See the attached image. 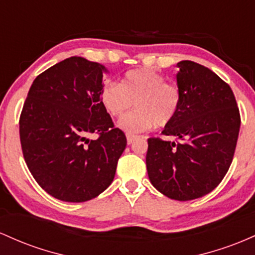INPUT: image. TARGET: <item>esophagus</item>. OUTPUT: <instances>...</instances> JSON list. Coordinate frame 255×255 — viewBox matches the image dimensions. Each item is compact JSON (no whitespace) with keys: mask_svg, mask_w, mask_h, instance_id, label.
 I'll use <instances>...</instances> for the list:
<instances>
[{"mask_svg":"<svg viewBox=\"0 0 255 255\" xmlns=\"http://www.w3.org/2000/svg\"><path fill=\"white\" fill-rule=\"evenodd\" d=\"M127 138H128V144H132V143L135 142V139H137V136H135V135H128Z\"/></svg>","mask_w":255,"mask_h":255,"instance_id":"1","label":"esophagus"}]
</instances>
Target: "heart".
Wrapping results in <instances>:
<instances>
[{
	"instance_id": "heart-1",
	"label": "heart",
	"mask_w": 255,
	"mask_h": 255,
	"mask_svg": "<svg viewBox=\"0 0 255 255\" xmlns=\"http://www.w3.org/2000/svg\"><path fill=\"white\" fill-rule=\"evenodd\" d=\"M101 104L111 117L118 118L133 104L136 110L119 122L128 135L144 132L156 127H166L177 116L181 106V90L166 82L161 73L148 68L131 70L122 83L106 82L101 89Z\"/></svg>"
}]
</instances>
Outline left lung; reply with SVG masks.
I'll return each instance as SVG.
<instances>
[{
    "instance_id": "8db88e82",
    "label": "left lung",
    "mask_w": 255,
    "mask_h": 255,
    "mask_svg": "<svg viewBox=\"0 0 255 255\" xmlns=\"http://www.w3.org/2000/svg\"><path fill=\"white\" fill-rule=\"evenodd\" d=\"M177 66L181 106L161 132L176 141L148 138L145 164L154 188L189 201L211 193L227 174L241 118L231 88L210 68L189 60Z\"/></svg>"
}]
</instances>
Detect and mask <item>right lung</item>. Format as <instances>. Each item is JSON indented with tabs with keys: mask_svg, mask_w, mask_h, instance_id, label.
<instances>
[{
	"mask_svg": "<svg viewBox=\"0 0 255 255\" xmlns=\"http://www.w3.org/2000/svg\"><path fill=\"white\" fill-rule=\"evenodd\" d=\"M105 66L72 56L36 77L19 120L28 170L48 194L84 202L110 187L127 147L101 104ZM95 133L96 140L87 136Z\"/></svg>",
	"mask_w": 255,
	"mask_h": 255,
	"instance_id": "obj_1",
	"label": "right lung"
}]
</instances>
